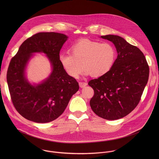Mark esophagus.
I'll use <instances>...</instances> for the list:
<instances>
[{
  "instance_id": "obj_1",
  "label": "esophagus",
  "mask_w": 159,
  "mask_h": 159,
  "mask_svg": "<svg viewBox=\"0 0 159 159\" xmlns=\"http://www.w3.org/2000/svg\"><path fill=\"white\" fill-rule=\"evenodd\" d=\"M79 84H80V86L81 88H84L85 86H87L88 83H86V82H80V83H79Z\"/></svg>"
}]
</instances>
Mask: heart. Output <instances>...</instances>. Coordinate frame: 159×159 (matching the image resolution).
<instances>
[{
    "label": "heart",
    "mask_w": 159,
    "mask_h": 159,
    "mask_svg": "<svg viewBox=\"0 0 159 159\" xmlns=\"http://www.w3.org/2000/svg\"><path fill=\"white\" fill-rule=\"evenodd\" d=\"M70 54H62L59 61L68 75L77 78L83 66L86 75L100 77L108 73L113 67L116 56V49L110 43H101L82 39L70 48Z\"/></svg>",
    "instance_id": "heart-1"
}]
</instances>
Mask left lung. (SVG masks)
Segmentation results:
<instances>
[{"label":"left lung","instance_id":"8db88e82","mask_svg":"<svg viewBox=\"0 0 159 159\" xmlns=\"http://www.w3.org/2000/svg\"><path fill=\"white\" fill-rule=\"evenodd\" d=\"M101 37L113 43L118 55L108 73L88 83L94 91L90 105L99 117L116 120L130 113L138 105L149 67L141 51L123 38L113 35Z\"/></svg>","mask_w":159,"mask_h":159}]
</instances>
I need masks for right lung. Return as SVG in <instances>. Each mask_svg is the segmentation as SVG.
<instances>
[{"label":"right lung","mask_w":159,"mask_h":159,"mask_svg":"<svg viewBox=\"0 0 159 159\" xmlns=\"http://www.w3.org/2000/svg\"><path fill=\"white\" fill-rule=\"evenodd\" d=\"M67 38L56 32L35 34L23 42L10 62L7 80L11 99L16 111L27 120L46 123L56 119L79 89L76 79L68 75L59 61ZM41 52L47 54L53 71L42 84L33 86L25 78V68L31 54Z\"/></svg>","instance_id":"right-lung-1"}]
</instances>
